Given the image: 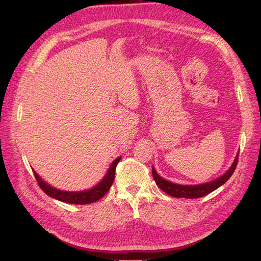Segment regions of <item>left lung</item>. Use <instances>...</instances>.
<instances>
[{
	"instance_id": "left-lung-1",
	"label": "left lung",
	"mask_w": 261,
	"mask_h": 261,
	"mask_svg": "<svg viewBox=\"0 0 261 261\" xmlns=\"http://www.w3.org/2000/svg\"><path fill=\"white\" fill-rule=\"evenodd\" d=\"M238 156L239 155L237 154L230 168L228 169L224 175L220 176L219 178L209 182L200 184V185H178V184L170 182L166 179L162 178V177L156 173L154 167H152V177H154L157 186L160 187L163 192L170 196L177 197V198H199V197H204L208 194H211L214 190L219 188L221 185H224V184L230 178L234 169L237 167Z\"/></svg>"
}]
</instances>
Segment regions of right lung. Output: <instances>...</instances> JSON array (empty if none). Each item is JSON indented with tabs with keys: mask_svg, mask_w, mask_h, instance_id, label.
Returning a JSON list of instances; mask_svg holds the SVG:
<instances>
[{
	"mask_svg": "<svg viewBox=\"0 0 261 261\" xmlns=\"http://www.w3.org/2000/svg\"><path fill=\"white\" fill-rule=\"evenodd\" d=\"M120 158L122 157L116 158V160L112 163L111 167L109 168V170H107L105 177L97 184L96 186L92 189L83 190V192H64V190L53 188L52 186H49L48 184L42 180L41 177L37 175L34 170L33 173L35 176V179L37 180V184H39L41 189L49 197H52V198H55L60 201L67 202V204L86 205V204H92V202L97 201L107 192H109L114 181V178H115V170H116L118 162L120 161Z\"/></svg>",
	"mask_w": 261,
	"mask_h": 261,
	"instance_id": "right-lung-1",
	"label": "right lung"
}]
</instances>
